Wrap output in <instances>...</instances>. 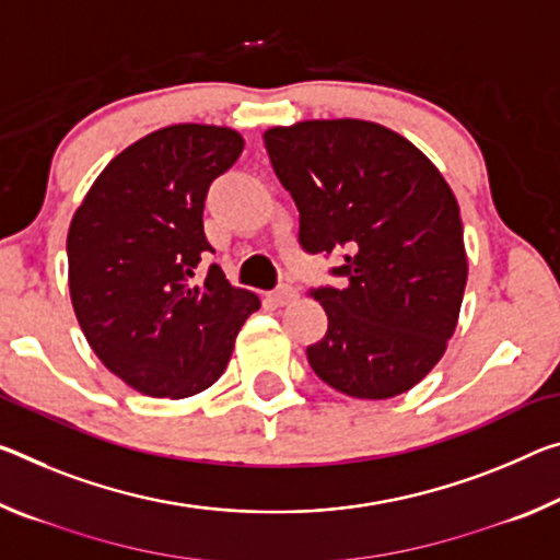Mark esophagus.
<instances>
[{
    "label": "esophagus",
    "instance_id": "obj_1",
    "mask_svg": "<svg viewBox=\"0 0 560 560\" xmlns=\"http://www.w3.org/2000/svg\"><path fill=\"white\" fill-rule=\"evenodd\" d=\"M299 299V291L291 287V283H281L279 289H273L271 294H269V301L273 306H287V304H291V301H296Z\"/></svg>",
    "mask_w": 560,
    "mask_h": 560
}]
</instances>
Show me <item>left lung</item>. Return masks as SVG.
Instances as JSON below:
<instances>
[{
    "label": "left lung",
    "instance_id": "left-lung-1",
    "mask_svg": "<svg viewBox=\"0 0 560 560\" xmlns=\"http://www.w3.org/2000/svg\"><path fill=\"white\" fill-rule=\"evenodd\" d=\"M299 209V246L339 254L341 289L312 287L328 328L314 374L353 398H392L436 366L466 289L464 224L439 168L396 131L359 119L264 135Z\"/></svg>",
    "mask_w": 560,
    "mask_h": 560
}]
</instances>
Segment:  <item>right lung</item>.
Listing matches in <instances>:
<instances>
[{
  "mask_svg": "<svg viewBox=\"0 0 560 560\" xmlns=\"http://www.w3.org/2000/svg\"><path fill=\"white\" fill-rule=\"evenodd\" d=\"M244 139L232 129L176 124L112 159L67 236L69 294L96 357L154 398H184L224 374L238 328L261 306L229 283L203 234L209 186Z\"/></svg>",
  "mask_w": 560,
  "mask_h": 560,
  "instance_id": "right-lung-1",
  "label": "right lung"
}]
</instances>
